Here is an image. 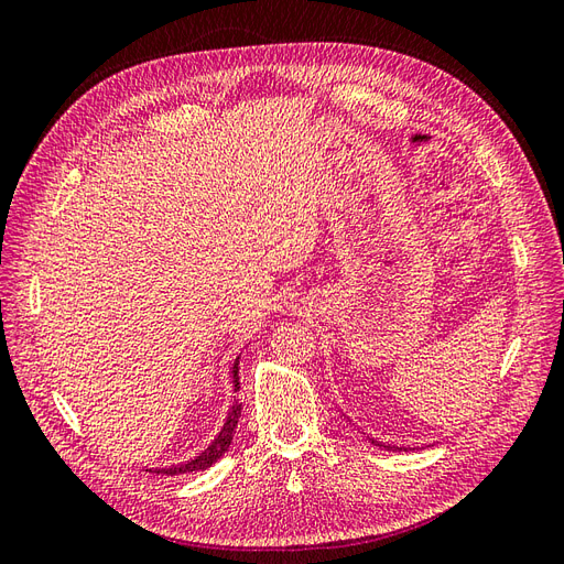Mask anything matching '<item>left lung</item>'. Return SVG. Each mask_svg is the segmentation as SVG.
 I'll list each match as a JSON object with an SVG mask.
<instances>
[{
	"label": "left lung",
	"instance_id": "left-lung-1",
	"mask_svg": "<svg viewBox=\"0 0 564 564\" xmlns=\"http://www.w3.org/2000/svg\"><path fill=\"white\" fill-rule=\"evenodd\" d=\"M350 421V419H348ZM357 431H360V429H357ZM365 435V433H362ZM367 440L371 442V445L373 447H383V449H392V452H406V449H412V447H395V445H386V442H379V440H373V437H369L367 435Z\"/></svg>",
	"mask_w": 564,
	"mask_h": 564
}]
</instances>
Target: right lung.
I'll return each mask as SVG.
<instances>
[{"mask_svg":"<svg viewBox=\"0 0 564 564\" xmlns=\"http://www.w3.org/2000/svg\"><path fill=\"white\" fill-rule=\"evenodd\" d=\"M230 381H232V392L240 390V355L235 357V362L230 367ZM242 414V402L232 398V404L228 409V416L224 421V429L218 431V435L209 442V447L199 452L195 458L185 460V464H176V466H166V468H150V473H162V475H183V473H195V470H207L212 468L216 460L224 456L230 447L235 429H237V421H240Z\"/></svg>","mask_w":564,"mask_h":564,"instance_id":"right-lung-1","label":"right lung"}]
</instances>
